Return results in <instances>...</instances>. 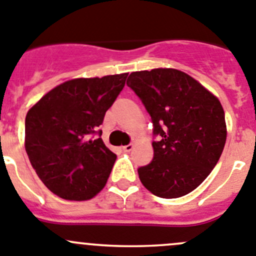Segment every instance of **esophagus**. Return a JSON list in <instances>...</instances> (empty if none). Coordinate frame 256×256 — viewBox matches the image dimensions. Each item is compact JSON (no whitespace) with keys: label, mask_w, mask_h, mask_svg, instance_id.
<instances>
[{"label":"esophagus","mask_w":256,"mask_h":256,"mask_svg":"<svg viewBox=\"0 0 256 256\" xmlns=\"http://www.w3.org/2000/svg\"><path fill=\"white\" fill-rule=\"evenodd\" d=\"M132 148H134V145H132V144H128V145L122 146V150L125 151V152H130V151L132 150Z\"/></svg>","instance_id":"1"}]
</instances>
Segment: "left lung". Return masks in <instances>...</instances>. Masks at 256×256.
<instances>
[{
	"instance_id": "left-lung-1",
	"label": "left lung",
	"mask_w": 256,
	"mask_h": 256,
	"mask_svg": "<svg viewBox=\"0 0 256 256\" xmlns=\"http://www.w3.org/2000/svg\"><path fill=\"white\" fill-rule=\"evenodd\" d=\"M128 86L150 114L154 158L138 170L151 194L176 199L209 176L226 141L225 114L219 98L199 81L176 68L131 72Z\"/></svg>"
}]
</instances>
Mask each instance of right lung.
Here are the masks:
<instances>
[{
    "label": "right lung",
    "instance_id": "add662e5",
    "mask_svg": "<svg viewBox=\"0 0 256 256\" xmlns=\"http://www.w3.org/2000/svg\"><path fill=\"white\" fill-rule=\"evenodd\" d=\"M128 75L72 78L48 91L27 112L24 148L38 178L57 196L84 202L105 188L116 155L102 138L92 140L91 135Z\"/></svg>",
    "mask_w": 256,
    "mask_h": 256
}]
</instances>
